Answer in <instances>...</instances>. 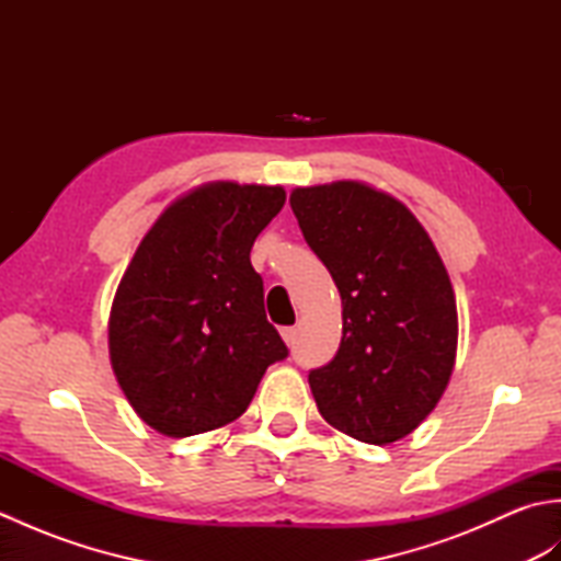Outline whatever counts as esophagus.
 I'll return each mask as SVG.
<instances>
[{
  "label": "esophagus",
  "mask_w": 561,
  "mask_h": 561,
  "mask_svg": "<svg viewBox=\"0 0 561 561\" xmlns=\"http://www.w3.org/2000/svg\"><path fill=\"white\" fill-rule=\"evenodd\" d=\"M282 340L287 342V347H291V344L296 342V328H282Z\"/></svg>",
  "instance_id": "esophagus-1"
}]
</instances>
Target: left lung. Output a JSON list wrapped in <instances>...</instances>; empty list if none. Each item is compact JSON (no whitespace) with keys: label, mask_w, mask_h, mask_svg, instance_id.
I'll list each match as a JSON object with an SVG mask.
<instances>
[{"label":"left lung","mask_w":561,"mask_h":561,"mask_svg":"<svg viewBox=\"0 0 561 561\" xmlns=\"http://www.w3.org/2000/svg\"><path fill=\"white\" fill-rule=\"evenodd\" d=\"M289 205L342 299V342L308 374L318 412L374 446L412 434L450 380L456 294L424 226L362 181L296 187Z\"/></svg>","instance_id":"obj_1"}]
</instances>
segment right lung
Wrapping results in <instances>:
<instances>
[{"label":"right lung","instance_id":"obj_1","mask_svg":"<svg viewBox=\"0 0 561 561\" xmlns=\"http://www.w3.org/2000/svg\"><path fill=\"white\" fill-rule=\"evenodd\" d=\"M282 185L214 181L173 199L117 284L108 350L117 386L153 432H214L241 416L267 366L289 354L250 265L284 207Z\"/></svg>","mask_w":561,"mask_h":561}]
</instances>
